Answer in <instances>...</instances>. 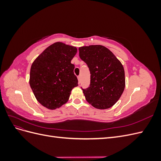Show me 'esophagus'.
Masks as SVG:
<instances>
[{
  "instance_id": "esophagus-1",
  "label": "esophagus",
  "mask_w": 161,
  "mask_h": 161,
  "mask_svg": "<svg viewBox=\"0 0 161 161\" xmlns=\"http://www.w3.org/2000/svg\"><path fill=\"white\" fill-rule=\"evenodd\" d=\"M78 80H79V84L80 83V76H78Z\"/></svg>"
}]
</instances>
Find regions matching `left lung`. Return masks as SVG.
<instances>
[{
	"label": "left lung",
	"mask_w": 161,
	"mask_h": 161,
	"mask_svg": "<svg viewBox=\"0 0 161 161\" xmlns=\"http://www.w3.org/2000/svg\"><path fill=\"white\" fill-rule=\"evenodd\" d=\"M79 50L80 59L88 66L91 73L90 86L82 89L86 101L96 109L111 108L125 89L122 64L103 46H82Z\"/></svg>",
	"instance_id": "8db88e82"
}]
</instances>
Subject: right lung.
Instances as JSON below:
<instances>
[{
    "mask_svg": "<svg viewBox=\"0 0 161 161\" xmlns=\"http://www.w3.org/2000/svg\"><path fill=\"white\" fill-rule=\"evenodd\" d=\"M77 52L75 46L56 42L48 46L32 63L30 85L37 101L49 109L60 108L69 101L78 86L71 60Z\"/></svg>",
    "mask_w": 161,
    "mask_h": 161,
    "instance_id": "right-lung-1",
    "label": "right lung"
}]
</instances>
